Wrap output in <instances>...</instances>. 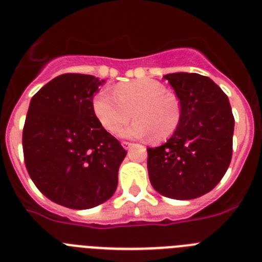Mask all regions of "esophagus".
Returning a JSON list of instances; mask_svg holds the SVG:
<instances>
[{"label": "esophagus", "instance_id": "34e87169", "mask_svg": "<svg viewBox=\"0 0 262 262\" xmlns=\"http://www.w3.org/2000/svg\"><path fill=\"white\" fill-rule=\"evenodd\" d=\"M122 145H123L124 149H129L131 147H134V143L131 142H122Z\"/></svg>", "mask_w": 262, "mask_h": 262}]
</instances>
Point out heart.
Here are the masks:
<instances>
[{"label": "heart", "mask_w": 262, "mask_h": 262, "mask_svg": "<svg viewBox=\"0 0 262 262\" xmlns=\"http://www.w3.org/2000/svg\"><path fill=\"white\" fill-rule=\"evenodd\" d=\"M99 124L110 134H117L131 118H136L120 131L124 138L165 140L180 128L184 117L181 99L163 82L151 78L118 85L114 94L99 90L92 102Z\"/></svg>", "instance_id": "b5f03b06"}]
</instances>
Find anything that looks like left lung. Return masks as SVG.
<instances>
[{
	"label": "left lung",
	"mask_w": 262,
	"mask_h": 262,
	"mask_svg": "<svg viewBox=\"0 0 262 262\" xmlns=\"http://www.w3.org/2000/svg\"><path fill=\"white\" fill-rule=\"evenodd\" d=\"M164 78L181 99L184 117L165 144L147 148L149 181L161 195L194 200L211 191L226 174L235 119L228 97L211 78L186 72Z\"/></svg>",
	"instance_id": "obj_1"
}]
</instances>
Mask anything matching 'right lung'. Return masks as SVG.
Instances as JSON below:
<instances>
[{
	"label": "right lung",
	"instance_id": "1",
	"mask_svg": "<svg viewBox=\"0 0 262 262\" xmlns=\"http://www.w3.org/2000/svg\"><path fill=\"white\" fill-rule=\"evenodd\" d=\"M105 81L66 73L31 98L22 145L27 172L48 200L92 209L113 196L127 151L97 120L92 102Z\"/></svg>",
	"mask_w": 262,
	"mask_h": 262
}]
</instances>
